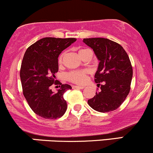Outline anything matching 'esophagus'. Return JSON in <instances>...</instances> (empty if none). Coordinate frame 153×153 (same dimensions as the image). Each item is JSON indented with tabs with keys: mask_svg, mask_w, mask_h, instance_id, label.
<instances>
[{
	"mask_svg": "<svg viewBox=\"0 0 153 153\" xmlns=\"http://www.w3.org/2000/svg\"><path fill=\"white\" fill-rule=\"evenodd\" d=\"M72 88H73L74 89H84V88H85V87L78 86V85H74V86H72Z\"/></svg>",
	"mask_w": 153,
	"mask_h": 153,
	"instance_id": "obj_1",
	"label": "esophagus"
}]
</instances>
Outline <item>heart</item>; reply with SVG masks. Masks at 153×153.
I'll return each mask as SVG.
<instances>
[{
	"label": "heart",
	"instance_id": "b5f03b06",
	"mask_svg": "<svg viewBox=\"0 0 153 153\" xmlns=\"http://www.w3.org/2000/svg\"><path fill=\"white\" fill-rule=\"evenodd\" d=\"M88 50L87 49H82V50H80L79 51V56L82 58L84 54L86 51ZM64 56H65V54L61 53L58 57V61L59 65H62L63 63V59ZM88 71L87 70H75V71H71L68 72L65 75L67 80L71 82H73L75 84H83L86 82L87 78H88Z\"/></svg>",
	"mask_w": 153,
	"mask_h": 153
}]
</instances>
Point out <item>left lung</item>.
Masks as SVG:
<instances>
[{
  "mask_svg": "<svg viewBox=\"0 0 153 153\" xmlns=\"http://www.w3.org/2000/svg\"><path fill=\"white\" fill-rule=\"evenodd\" d=\"M83 42L93 49L100 61L95 82L98 86L101 85V90L88 100V104L99 112L114 111L126 100L131 90L133 68L128 55L122 46L108 39H84Z\"/></svg>",
  "mask_w": 153,
  "mask_h": 153,
  "instance_id": "8db88e82",
  "label": "left lung"
}]
</instances>
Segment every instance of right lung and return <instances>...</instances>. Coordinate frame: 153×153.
I'll use <instances>...</instances> for the list:
<instances>
[{"label": "right lung", "mask_w": 153, "mask_h": 153, "mask_svg": "<svg viewBox=\"0 0 153 153\" xmlns=\"http://www.w3.org/2000/svg\"><path fill=\"white\" fill-rule=\"evenodd\" d=\"M74 38L46 37L37 41L26 50L20 68L22 92L30 109L45 119L61 117L67 109L63 94L71 89L69 85L56 82L55 74L58 71V56L62 51L76 42ZM60 83L56 94L51 85Z\"/></svg>", "instance_id": "obj_1"}]
</instances>
